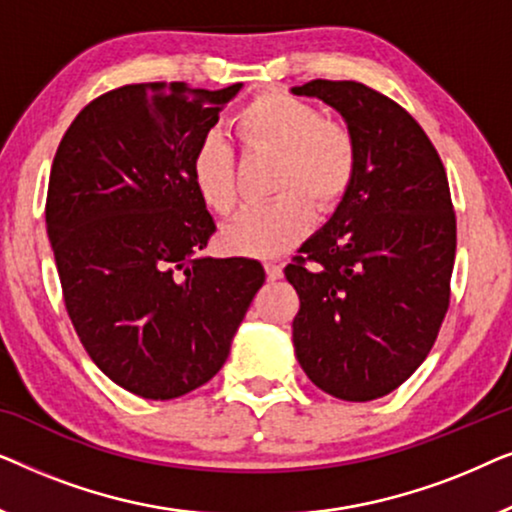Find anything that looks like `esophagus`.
I'll use <instances>...</instances> for the list:
<instances>
[{"label":"esophagus","instance_id":"obj_1","mask_svg":"<svg viewBox=\"0 0 512 512\" xmlns=\"http://www.w3.org/2000/svg\"><path fill=\"white\" fill-rule=\"evenodd\" d=\"M265 272H268L270 282H275V279H282V275H284L282 265H277V263H265Z\"/></svg>","mask_w":512,"mask_h":512}]
</instances>
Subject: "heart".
<instances>
[{"label":"heart","mask_w":512,"mask_h":512,"mask_svg":"<svg viewBox=\"0 0 512 512\" xmlns=\"http://www.w3.org/2000/svg\"><path fill=\"white\" fill-rule=\"evenodd\" d=\"M235 130L249 153H272L275 191L265 205L247 207L223 228L228 251L270 258L296 247L314 226V205L331 212L359 174V139L345 121L324 118L303 97L265 90L235 114ZM191 181L202 205L230 214L237 205V156L221 132L209 130L191 153Z\"/></svg>","instance_id":"obj_1"}]
</instances>
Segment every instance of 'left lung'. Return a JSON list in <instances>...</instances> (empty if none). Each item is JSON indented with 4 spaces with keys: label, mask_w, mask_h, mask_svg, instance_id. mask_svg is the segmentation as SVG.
<instances>
[{
    "label": "left lung",
    "mask_w": 512,
    "mask_h": 512,
    "mask_svg": "<svg viewBox=\"0 0 512 512\" xmlns=\"http://www.w3.org/2000/svg\"><path fill=\"white\" fill-rule=\"evenodd\" d=\"M338 109L359 174L284 275L298 291L293 345L307 377L342 401L387 396L422 366L450 307L457 216L436 146L391 97L359 81L293 88Z\"/></svg>",
    "instance_id": "obj_1"
}]
</instances>
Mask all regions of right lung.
Masks as SVG:
<instances>
[{
	"label": "right lung",
	"instance_id": "add662e5",
	"mask_svg": "<svg viewBox=\"0 0 512 512\" xmlns=\"http://www.w3.org/2000/svg\"><path fill=\"white\" fill-rule=\"evenodd\" d=\"M242 83H130L81 109L53 158L46 228L74 331L118 387L170 401L202 387L265 282L205 258L216 230L191 181L198 139Z\"/></svg>",
	"mask_w": 512,
	"mask_h": 512
}]
</instances>
